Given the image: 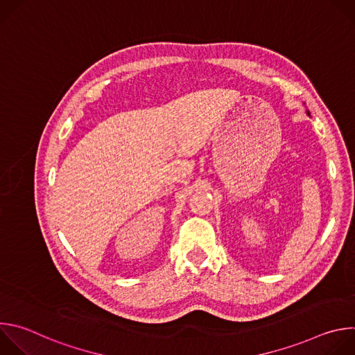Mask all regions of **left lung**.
<instances>
[{"label": "left lung", "instance_id": "1", "mask_svg": "<svg viewBox=\"0 0 355 355\" xmlns=\"http://www.w3.org/2000/svg\"><path fill=\"white\" fill-rule=\"evenodd\" d=\"M306 114H308V115H309V116H311V114H309V111H306Z\"/></svg>", "mask_w": 355, "mask_h": 355}]
</instances>
